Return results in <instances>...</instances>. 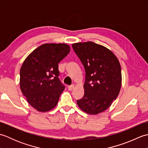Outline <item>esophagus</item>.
Returning <instances> with one entry per match:
<instances>
[{
    "instance_id": "obj_1",
    "label": "esophagus",
    "mask_w": 148,
    "mask_h": 148,
    "mask_svg": "<svg viewBox=\"0 0 148 148\" xmlns=\"http://www.w3.org/2000/svg\"><path fill=\"white\" fill-rule=\"evenodd\" d=\"M74 86H75L74 84H72V85H69V86H68V90L71 91L72 90H73V89L74 88Z\"/></svg>"
}]
</instances>
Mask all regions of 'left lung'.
Instances as JSON below:
<instances>
[{
    "label": "left lung",
    "instance_id": "obj_1",
    "mask_svg": "<svg viewBox=\"0 0 148 148\" xmlns=\"http://www.w3.org/2000/svg\"><path fill=\"white\" fill-rule=\"evenodd\" d=\"M72 46L86 72L84 94L77 100V105L88 114H99L111 106L120 92V64L114 53L103 46L90 41Z\"/></svg>",
    "mask_w": 148,
    "mask_h": 148
}]
</instances>
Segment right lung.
Masks as SVG:
<instances>
[{
    "mask_svg": "<svg viewBox=\"0 0 148 148\" xmlns=\"http://www.w3.org/2000/svg\"><path fill=\"white\" fill-rule=\"evenodd\" d=\"M64 43H47L34 49L20 69V89L29 104L47 112L57 104L65 89L60 81L58 64L70 52Z\"/></svg>",
    "mask_w": 148,
    "mask_h": 148,
    "instance_id": "right-lung-1",
    "label": "right lung"
}]
</instances>
